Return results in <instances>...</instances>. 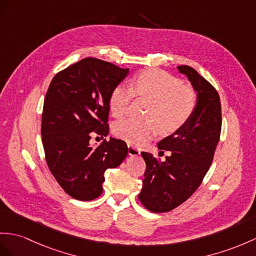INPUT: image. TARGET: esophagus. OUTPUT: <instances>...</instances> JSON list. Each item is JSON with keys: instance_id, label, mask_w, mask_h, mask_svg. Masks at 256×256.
Instances as JSON below:
<instances>
[{"instance_id": "34e87169", "label": "esophagus", "mask_w": 256, "mask_h": 256, "mask_svg": "<svg viewBox=\"0 0 256 256\" xmlns=\"http://www.w3.org/2000/svg\"><path fill=\"white\" fill-rule=\"evenodd\" d=\"M140 153V148H136L132 144V143H128V154L130 156H138Z\"/></svg>"}]
</instances>
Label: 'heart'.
I'll list each match as a JSON object with an SVG mask.
<instances>
[{
	"mask_svg": "<svg viewBox=\"0 0 256 256\" xmlns=\"http://www.w3.org/2000/svg\"><path fill=\"white\" fill-rule=\"evenodd\" d=\"M134 96L152 102L146 113L148 120L129 118L117 122L113 127L118 138L134 144L158 132L164 136L178 132L190 120L196 106L194 91L184 86L182 79L158 68L140 72L132 79V86L120 84L112 91L110 110L113 116H126Z\"/></svg>",
	"mask_w": 256,
	"mask_h": 256,
	"instance_id": "1",
	"label": "heart"
}]
</instances>
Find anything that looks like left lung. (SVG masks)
I'll list each match as a JSON object with an SVG mask.
<instances>
[{"mask_svg": "<svg viewBox=\"0 0 256 256\" xmlns=\"http://www.w3.org/2000/svg\"><path fill=\"white\" fill-rule=\"evenodd\" d=\"M177 68L196 92V106L178 132L158 142L162 153L170 152L165 162L141 153L146 170L139 200L153 213L176 208L194 193L210 170L220 136L222 106L216 89L192 67Z\"/></svg>", "mask_w": 256, "mask_h": 256, "instance_id": "8db88e82", "label": "left lung"}]
</instances>
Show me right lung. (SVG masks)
Returning <instances> with one entry per match:
<instances>
[{
	"label": "right lung",
	"mask_w": 256,
	"mask_h": 256,
	"mask_svg": "<svg viewBox=\"0 0 256 256\" xmlns=\"http://www.w3.org/2000/svg\"><path fill=\"white\" fill-rule=\"evenodd\" d=\"M120 68L86 58L58 72L48 86L41 134L46 164L63 190L79 201L101 196L104 172L126 158V142L110 138L93 148L92 134H108L110 93L127 77Z\"/></svg>",
	"instance_id": "add662e5"
}]
</instances>
